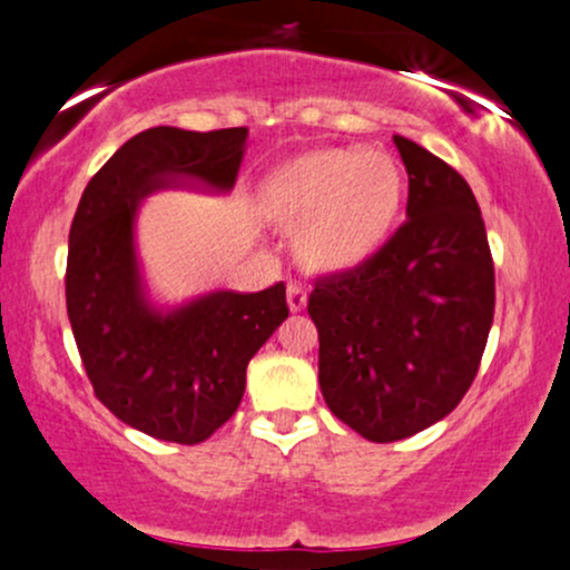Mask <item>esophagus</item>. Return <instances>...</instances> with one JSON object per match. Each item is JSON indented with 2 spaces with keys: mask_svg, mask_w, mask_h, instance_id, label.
<instances>
[{
  "mask_svg": "<svg viewBox=\"0 0 570 570\" xmlns=\"http://www.w3.org/2000/svg\"><path fill=\"white\" fill-rule=\"evenodd\" d=\"M286 303L294 313H299L307 305V292L299 281H289V286H286Z\"/></svg>",
  "mask_w": 570,
  "mask_h": 570,
  "instance_id": "esophagus-1",
  "label": "esophagus"
}]
</instances>
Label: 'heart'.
Returning <instances> with one entry per match:
<instances>
[{
	"label": "heart",
	"instance_id": "heart-1",
	"mask_svg": "<svg viewBox=\"0 0 570 570\" xmlns=\"http://www.w3.org/2000/svg\"><path fill=\"white\" fill-rule=\"evenodd\" d=\"M404 206V176L377 149H318L267 176L263 208L299 230L297 254L313 271L343 273L389 244Z\"/></svg>",
	"mask_w": 570,
	"mask_h": 570
}]
</instances>
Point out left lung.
I'll return each mask as SVG.
<instances>
[{
  "label": "left lung",
  "instance_id": "1",
  "mask_svg": "<svg viewBox=\"0 0 570 570\" xmlns=\"http://www.w3.org/2000/svg\"><path fill=\"white\" fill-rule=\"evenodd\" d=\"M394 141L410 176V219L375 257L318 278L307 297L326 407L372 442L404 440L458 407L495 311L472 187L421 144Z\"/></svg>",
  "mask_w": 570,
  "mask_h": 570
}]
</instances>
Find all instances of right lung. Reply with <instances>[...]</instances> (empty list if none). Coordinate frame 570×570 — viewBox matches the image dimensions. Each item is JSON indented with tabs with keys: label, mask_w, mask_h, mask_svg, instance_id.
<instances>
[{
	"label": "right lung",
	"mask_w": 570,
	"mask_h": 570,
	"mask_svg": "<svg viewBox=\"0 0 570 570\" xmlns=\"http://www.w3.org/2000/svg\"><path fill=\"white\" fill-rule=\"evenodd\" d=\"M246 128L136 134L85 187L69 230L67 313L98 402L122 423L198 444L238 410L246 367L289 316L284 281L263 292H212L160 313L144 299L136 206L153 189L200 181L230 189Z\"/></svg>",
	"instance_id": "right-lung-1"
}]
</instances>
